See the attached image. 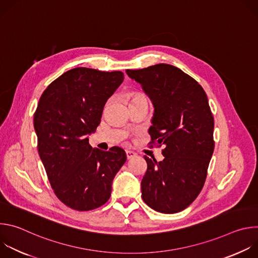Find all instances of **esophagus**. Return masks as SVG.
I'll return each instance as SVG.
<instances>
[{
	"instance_id": "34e87169",
	"label": "esophagus",
	"mask_w": 258,
	"mask_h": 258,
	"mask_svg": "<svg viewBox=\"0 0 258 258\" xmlns=\"http://www.w3.org/2000/svg\"><path fill=\"white\" fill-rule=\"evenodd\" d=\"M125 154H126V158L127 159H132V158H134L137 155L134 151H131V150H125Z\"/></svg>"
}]
</instances>
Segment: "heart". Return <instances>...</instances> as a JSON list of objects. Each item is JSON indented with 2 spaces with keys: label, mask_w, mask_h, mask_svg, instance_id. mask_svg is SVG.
Masks as SVG:
<instances>
[{
  "label": "heart",
  "mask_w": 258,
  "mask_h": 258,
  "mask_svg": "<svg viewBox=\"0 0 258 258\" xmlns=\"http://www.w3.org/2000/svg\"><path fill=\"white\" fill-rule=\"evenodd\" d=\"M138 98H146V96H145V95H143V94H137V95H135V96H134L133 100H134V99H138Z\"/></svg>",
  "instance_id": "b5f03b06"
}]
</instances>
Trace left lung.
<instances>
[{"label":"left lung","instance_id":"8db88e82","mask_svg":"<svg viewBox=\"0 0 258 258\" xmlns=\"http://www.w3.org/2000/svg\"><path fill=\"white\" fill-rule=\"evenodd\" d=\"M126 73L141 84L155 107L150 144L165 147L162 161L144 156L142 198L158 212H179L201 192L214 150V120L206 93L193 78L169 64Z\"/></svg>","mask_w":258,"mask_h":258}]
</instances>
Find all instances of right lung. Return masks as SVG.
I'll return each instance as SVG.
<instances>
[{
	"label": "right lung",
	"instance_id": "obj_1",
	"mask_svg": "<svg viewBox=\"0 0 258 258\" xmlns=\"http://www.w3.org/2000/svg\"><path fill=\"white\" fill-rule=\"evenodd\" d=\"M121 71L78 67L64 72L42 94L33 116L38 150L50 185L66 206L88 211L111 196L123 149H93L88 135L100 124L104 105L123 82Z\"/></svg>",
	"mask_w": 258,
	"mask_h": 258
}]
</instances>
